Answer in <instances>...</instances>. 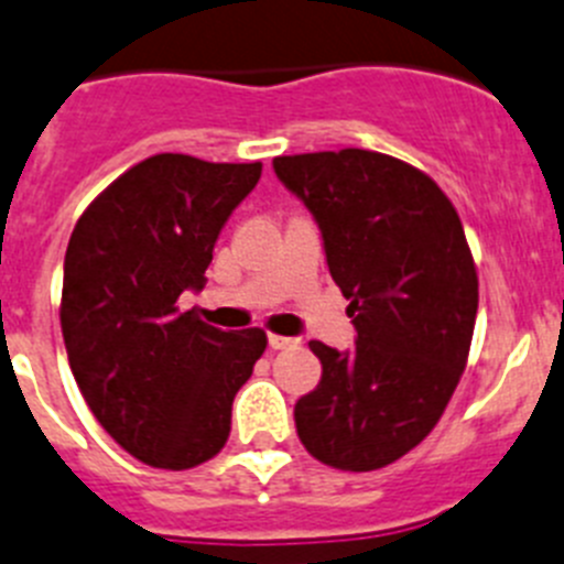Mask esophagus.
Returning a JSON list of instances; mask_svg holds the SVG:
<instances>
[{
  "label": "esophagus",
  "mask_w": 564,
  "mask_h": 564,
  "mask_svg": "<svg viewBox=\"0 0 564 564\" xmlns=\"http://www.w3.org/2000/svg\"><path fill=\"white\" fill-rule=\"evenodd\" d=\"M270 347L272 350H289V347L297 345V339H292V336H281V334H270Z\"/></svg>",
  "instance_id": "obj_1"
}]
</instances>
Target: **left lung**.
I'll use <instances>...</instances> for the list:
<instances>
[{
	"mask_svg": "<svg viewBox=\"0 0 564 564\" xmlns=\"http://www.w3.org/2000/svg\"><path fill=\"white\" fill-rule=\"evenodd\" d=\"M275 175L319 225L356 347L312 339L317 389L294 403L308 454L336 470L392 465L431 434L465 372L478 275L454 203L425 172L347 147L281 155Z\"/></svg>",
	"mask_w": 564,
	"mask_h": 564,
	"instance_id": "8db88e82",
	"label": "left lung"
}]
</instances>
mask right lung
Segmentation results:
<instances>
[{
  "instance_id": "obj_1",
  "label": "right lung",
  "mask_w": 564,
  "mask_h": 564,
  "mask_svg": "<svg viewBox=\"0 0 564 564\" xmlns=\"http://www.w3.org/2000/svg\"><path fill=\"white\" fill-rule=\"evenodd\" d=\"M261 163L161 152L116 177L77 219L61 328L88 409L130 456L188 470L225 448L230 406L261 359V328L219 330L177 300L203 289L214 245Z\"/></svg>"
}]
</instances>
